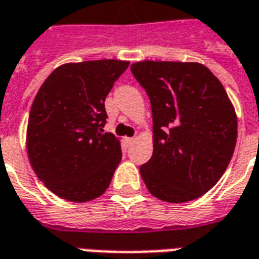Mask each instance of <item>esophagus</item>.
Listing matches in <instances>:
<instances>
[{
	"label": "esophagus",
	"mask_w": 259,
	"mask_h": 259,
	"mask_svg": "<svg viewBox=\"0 0 259 259\" xmlns=\"http://www.w3.org/2000/svg\"><path fill=\"white\" fill-rule=\"evenodd\" d=\"M135 140H136V137H130V139H127V143H129V144H133Z\"/></svg>",
	"instance_id": "1"
}]
</instances>
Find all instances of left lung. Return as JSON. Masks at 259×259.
<instances>
[{
  "mask_svg": "<svg viewBox=\"0 0 259 259\" xmlns=\"http://www.w3.org/2000/svg\"><path fill=\"white\" fill-rule=\"evenodd\" d=\"M152 111L154 152L140 166L154 197L187 202L211 190L233 157L237 116L222 83L198 62L141 61L130 66Z\"/></svg>",
  "mask_w": 259,
  "mask_h": 259,
  "instance_id": "obj_1",
  "label": "left lung"
}]
</instances>
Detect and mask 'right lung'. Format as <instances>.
I'll return each mask as SVG.
<instances>
[{
  "label": "right lung",
  "mask_w": 259,
  "mask_h": 259,
  "mask_svg": "<svg viewBox=\"0 0 259 259\" xmlns=\"http://www.w3.org/2000/svg\"><path fill=\"white\" fill-rule=\"evenodd\" d=\"M129 66L100 59L61 65L31 105L26 147L31 168L48 190L85 202L105 193L122 159L120 141L104 133L105 98Z\"/></svg>",
  "instance_id": "right-lung-1"
}]
</instances>
